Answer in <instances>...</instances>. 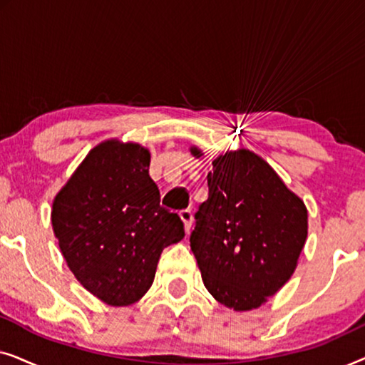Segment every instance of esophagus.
Masks as SVG:
<instances>
[{"label": "esophagus", "instance_id": "obj_1", "mask_svg": "<svg viewBox=\"0 0 365 365\" xmlns=\"http://www.w3.org/2000/svg\"><path fill=\"white\" fill-rule=\"evenodd\" d=\"M179 217H181V221L184 222V229H186V232H189V229L192 226V211L191 209H182L181 212H179Z\"/></svg>", "mask_w": 365, "mask_h": 365}]
</instances>
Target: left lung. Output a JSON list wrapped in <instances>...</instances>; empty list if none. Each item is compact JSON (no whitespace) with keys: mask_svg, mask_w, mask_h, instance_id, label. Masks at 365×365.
Here are the masks:
<instances>
[{"mask_svg":"<svg viewBox=\"0 0 365 365\" xmlns=\"http://www.w3.org/2000/svg\"><path fill=\"white\" fill-rule=\"evenodd\" d=\"M207 186L189 239L204 286L234 311L256 309L296 269L307 237L306 206L247 149L219 156Z\"/></svg>","mask_w":365,"mask_h":365,"instance_id":"left-lung-1","label":"left lung"}]
</instances>
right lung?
Here are the masks:
<instances>
[{"label": "right lung", "instance_id": "add662e5", "mask_svg": "<svg viewBox=\"0 0 365 365\" xmlns=\"http://www.w3.org/2000/svg\"><path fill=\"white\" fill-rule=\"evenodd\" d=\"M139 144L108 141L88 154L53 202L64 259L83 287L109 306H129L154 281L163 249L184 224L161 206Z\"/></svg>", "mask_w": 365, "mask_h": 365}]
</instances>
